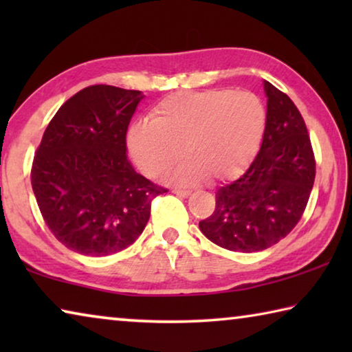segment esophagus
<instances>
[{"instance_id":"1","label":"esophagus","mask_w":352,"mask_h":352,"mask_svg":"<svg viewBox=\"0 0 352 352\" xmlns=\"http://www.w3.org/2000/svg\"><path fill=\"white\" fill-rule=\"evenodd\" d=\"M172 192H174V194H177L178 195V197H188V195L190 194V190H186V189H174V190H172Z\"/></svg>"}]
</instances>
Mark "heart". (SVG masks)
<instances>
[{
  "label": "heart",
  "instance_id": "obj_1",
  "mask_svg": "<svg viewBox=\"0 0 352 352\" xmlns=\"http://www.w3.org/2000/svg\"><path fill=\"white\" fill-rule=\"evenodd\" d=\"M265 127L267 109L253 93L182 91L155 107L151 121L130 127L129 147L148 177L163 174L183 153L188 162L174 174L175 182H225L252 163Z\"/></svg>",
  "mask_w": 352,
  "mask_h": 352
}]
</instances>
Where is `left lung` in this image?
Wrapping results in <instances>:
<instances>
[{
	"label": "left lung",
	"instance_id": "left-lung-1",
	"mask_svg": "<svg viewBox=\"0 0 352 352\" xmlns=\"http://www.w3.org/2000/svg\"><path fill=\"white\" fill-rule=\"evenodd\" d=\"M267 127L259 153L237 180L219 188L216 210L199 223L216 245L254 253L295 228L314 186L315 160L301 113L264 80Z\"/></svg>",
	"mask_w": 352,
	"mask_h": 352
}]
</instances>
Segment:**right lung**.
Here are the masks:
<instances>
[{
  "instance_id": "obj_1",
  "label": "right lung",
  "mask_w": 352,
  "mask_h": 352,
  "mask_svg": "<svg viewBox=\"0 0 352 352\" xmlns=\"http://www.w3.org/2000/svg\"><path fill=\"white\" fill-rule=\"evenodd\" d=\"M141 91L91 85L51 119L35 152L31 183L47 228L65 247L109 256L138 239L152 200L168 189L133 169L126 135Z\"/></svg>"
}]
</instances>
